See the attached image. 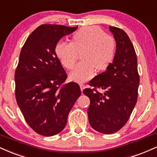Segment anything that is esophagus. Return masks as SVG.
Returning a JSON list of instances; mask_svg holds the SVG:
<instances>
[{
	"mask_svg": "<svg viewBox=\"0 0 157 157\" xmlns=\"http://www.w3.org/2000/svg\"><path fill=\"white\" fill-rule=\"evenodd\" d=\"M80 89H81V91H83V90H84V88H86V86H85V85L83 84V83H80Z\"/></svg>",
	"mask_w": 157,
	"mask_h": 157,
	"instance_id": "obj_1",
	"label": "esophagus"
}]
</instances>
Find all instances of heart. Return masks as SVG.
Masks as SVG:
<instances>
[{"mask_svg":"<svg viewBox=\"0 0 157 157\" xmlns=\"http://www.w3.org/2000/svg\"><path fill=\"white\" fill-rule=\"evenodd\" d=\"M116 48L114 38L105 34L97 26H87L73 35L71 42H58L56 46V53L62 65L71 69L78 52L82 51V60L69 74L71 80L81 82L93 77L95 69L98 71L106 69L114 58Z\"/></svg>","mask_w":157,"mask_h":157,"instance_id":"heart-1","label":"heart"}]
</instances>
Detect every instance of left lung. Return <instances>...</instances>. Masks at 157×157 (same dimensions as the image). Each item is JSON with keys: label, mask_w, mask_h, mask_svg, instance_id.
I'll use <instances>...</instances> for the list:
<instances>
[{"label": "left lung", "mask_w": 157, "mask_h": 157, "mask_svg": "<svg viewBox=\"0 0 157 157\" xmlns=\"http://www.w3.org/2000/svg\"><path fill=\"white\" fill-rule=\"evenodd\" d=\"M116 43L113 63L90 81L104 94L91 88L83 90L90 99L88 116L94 129L103 134L118 132L129 120L137 100L140 78L137 56L129 37L122 29L109 26Z\"/></svg>", "instance_id": "obj_1"}]
</instances>
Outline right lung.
I'll return each instance as SVG.
<instances>
[{
    "mask_svg": "<svg viewBox=\"0 0 157 157\" xmlns=\"http://www.w3.org/2000/svg\"><path fill=\"white\" fill-rule=\"evenodd\" d=\"M77 28L39 26L20 52L14 75L17 102L28 125L41 135L53 136L64 129L81 94L76 82L63 84L67 75L56 53L60 39Z\"/></svg>",
    "mask_w": 157,
    "mask_h": 157,
    "instance_id": "obj_1",
    "label": "right lung"
}]
</instances>
